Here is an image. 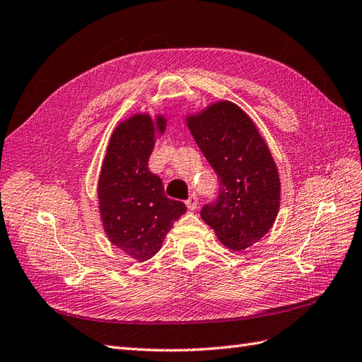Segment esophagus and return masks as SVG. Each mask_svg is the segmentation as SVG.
I'll use <instances>...</instances> for the list:
<instances>
[{"label": "esophagus", "mask_w": 362, "mask_h": 362, "mask_svg": "<svg viewBox=\"0 0 362 362\" xmlns=\"http://www.w3.org/2000/svg\"><path fill=\"white\" fill-rule=\"evenodd\" d=\"M185 205H187L189 210H194V209H197V205H198V197H197V194L192 193L190 197H189V199L185 201Z\"/></svg>", "instance_id": "34e87169"}]
</instances>
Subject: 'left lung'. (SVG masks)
Returning <instances> with one entry per match:
<instances>
[{
	"label": "left lung",
	"instance_id": "left-lung-1",
	"mask_svg": "<svg viewBox=\"0 0 362 362\" xmlns=\"http://www.w3.org/2000/svg\"><path fill=\"white\" fill-rule=\"evenodd\" d=\"M187 126L219 181L218 198L204 205L201 218L223 245L245 250L269 231L280 207L279 172L268 146L231 102L190 115Z\"/></svg>",
	"mask_w": 362,
	"mask_h": 362
}]
</instances>
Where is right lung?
<instances>
[{
    "instance_id": "obj_1",
    "label": "right lung",
    "mask_w": 362,
    "mask_h": 362,
    "mask_svg": "<svg viewBox=\"0 0 362 362\" xmlns=\"http://www.w3.org/2000/svg\"><path fill=\"white\" fill-rule=\"evenodd\" d=\"M165 120L135 114L111 135L99 178V209L106 236L124 252L144 262L158 252L173 222L187 211L185 204L164 194L158 175L148 163L155 135Z\"/></svg>"
}]
</instances>
